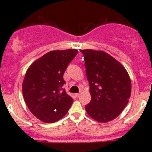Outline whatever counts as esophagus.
<instances>
[{
	"mask_svg": "<svg viewBox=\"0 0 152 152\" xmlns=\"http://www.w3.org/2000/svg\"><path fill=\"white\" fill-rule=\"evenodd\" d=\"M75 96H76V97H77V98H78V97H79V96H80V94H75Z\"/></svg>",
	"mask_w": 152,
	"mask_h": 152,
	"instance_id": "esophagus-1",
	"label": "esophagus"
}]
</instances>
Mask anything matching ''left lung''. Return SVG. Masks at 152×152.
Here are the masks:
<instances>
[{"instance_id": "1", "label": "left lung", "mask_w": 152, "mask_h": 152, "mask_svg": "<svg viewBox=\"0 0 152 152\" xmlns=\"http://www.w3.org/2000/svg\"><path fill=\"white\" fill-rule=\"evenodd\" d=\"M89 82L91 99L85 106L86 112L99 122L116 118L129 102L132 83L121 63L103 50H80Z\"/></svg>"}]
</instances>
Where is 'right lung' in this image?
Returning <instances> with one entry per match:
<instances>
[{"mask_svg":"<svg viewBox=\"0 0 152 152\" xmlns=\"http://www.w3.org/2000/svg\"><path fill=\"white\" fill-rule=\"evenodd\" d=\"M76 49L51 50L28 69L22 91L31 112L45 123L58 121L67 114L74 102L66 93L64 74L77 55Z\"/></svg>","mask_w":152,"mask_h":152,"instance_id":"obj_1","label":"right lung"}]
</instances>
